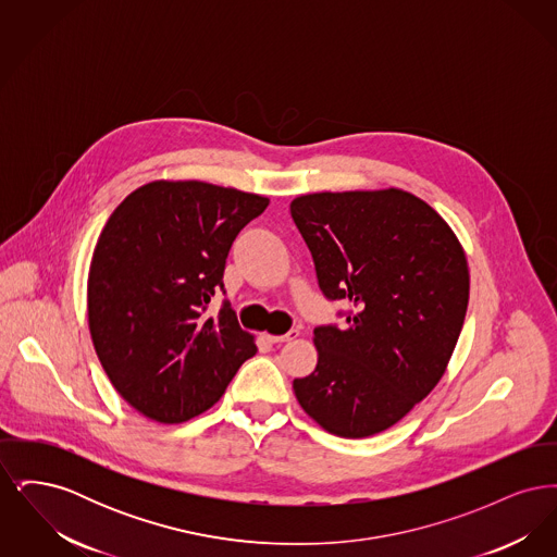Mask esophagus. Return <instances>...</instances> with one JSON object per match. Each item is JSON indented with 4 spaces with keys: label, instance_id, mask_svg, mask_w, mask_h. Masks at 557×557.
Segmentation results:
<instances>
[{
    "label": "esophagus",
    "instance_id": "34e87169",
    "mask_svg": "<svg viewBox=\"0 0 557 557\" xmlns=\"http://www.w3.org/2000/svg\"><path fill=\"white\" fill-rule=\"evenodd\" d=\"M298 330H290L288 334H282V336H271V334H267V341L269 343H273V345H282V343H290V341H296L298 338Z\"/></svg>",
    "mask_w": 557,
    "mask_h": 557
}]
</instances>
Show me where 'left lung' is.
<instances>
[{
  "label": "left lung",
  "mask_w": 557,
  "mask_h": 557,
  "mask_svg": "<svg viewBox=\"0 0 557 557\" xmlns=\"http://www.w3.org/2000/svg\"><path fill=\"white\" fill-rule=\"evenodd\" d=\"M319 288L346 300V327L313 332L318 366L292 382L323 430L366 438L400 422L441 382L470 300L449 223L398 189L305 194L290 202Z\"/></svg>",
  "instance_id": "left-lung-1"
}]
</instances>
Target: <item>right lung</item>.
Returning <instances> with one entry per match:
<instances>
[{"instance_id":"right-lung-1","label":"right lung","mask_w":557,"mask_h":557,"mask_svg":"<svg viewBox=\"0 0 557 557\" xmlns=\"http://www.w3.org/2000/svg\"><path fill=\"white\" fill-rule=\"evenodd\" d=\"M269 198L198 180L133 189L108 216L87 275V323L114 391L159 424H182L223 397L255 336L225 302L227 252Z\"/></svg>"}]
</instances>
